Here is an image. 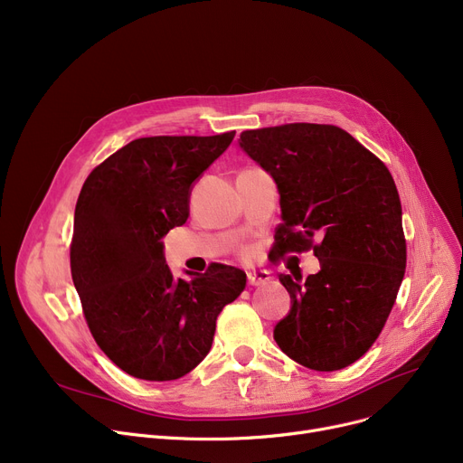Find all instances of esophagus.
<instances>
[{
  "mask_svg": "<svg viewBox=\"0 0 463 463\" xmlns=\"http://www.w3.org/2000/svg\"><path fill=\"white\" fill-rule=\"evenodd\" d=\"M270 280V275L267 273V270H250L249 273V286H263Z\"/></svg>",
  "mask_w": 463,
  "mask_h": 463,
  "instance_id": "34e87169",
  "label": "esophagus"
}]
</instances>
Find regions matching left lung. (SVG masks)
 <instances>
[{"label": "left lung", "instance_id": "obj_1", "mask_svg": "<svg viewBox=\"0 0 463 463\" xmlns=\"http://www.w3.org/2000/svg\"><path fill=\"white\" fill-rule=\"evenodd\" d=\"M239 146L277 181L280 254L314 250L321 265L307 280L279 277L293 305L275 340L310 370H342L383 331L403 280L407 249L394 179L335 125L242 130Z\"/></svg>", "mask_w": 463, "mask_h": 463}]
</instances>
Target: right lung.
Here are the masks:
<instances>
[{"label": "right lung", "mask_w": 463, "mask_h": 463, "mask_svg": "<svg viewBox=\"0 0 463 463\" xmlns=\"http://www.w3.org/2000/svg\"><path fill=\"white\" fill-rule=\"evenodd\" d=\"M233 136L132 140L80 190L72 282L97 345L132 377L172 382L194 370L211 349L216 317L247 286V275L224 263L175 280L160 241L186 222L193 183Z\"/></svg>", "instance_id": "add662e5"}]
</instances>
